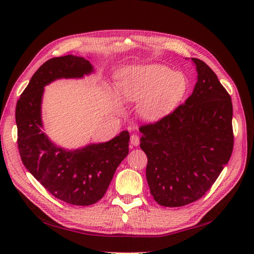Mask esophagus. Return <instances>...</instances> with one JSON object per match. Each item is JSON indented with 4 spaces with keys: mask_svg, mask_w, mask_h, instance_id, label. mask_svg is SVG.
<instances>
[{
    "mask_svg": "<svg viewBox=\"0 0 254 254\" xmlns=\"http://www.w3.org/2000/svg\"><path fill=\"white\" fill-rule=\"evenodd\" d=\"M130 143H131V145L133 146H137L140 144V137L137 134H132L131 136H130Z\"/></svg>",
    "mask_w": 254,
    "mask_h": 254,
    "instance_id": "1",
    "label": "esophagus"
}]
</instances>
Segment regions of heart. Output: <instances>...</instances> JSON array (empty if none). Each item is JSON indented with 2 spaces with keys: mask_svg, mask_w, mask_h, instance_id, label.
I'll return each instance as SVG.
<instances>
[{
  "mask_svg": "<svg viewBox=\"0 0 254 254\" xmlns=\"http://www.w3.org/2000/svg\"><path fill=\"white\" fill-rule=\"evenodd\" d=\"M188 79L162 64L126 66L117 74L115 91L124 103H137L140 118L155 122L170 114L188 91Z\"/></svg>",
  "mask_w": 254,
  "mask_h": 254,
  "instance_id": "1",
  "label": "heart"
}]
</instances>
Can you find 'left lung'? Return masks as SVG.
Here are the masks:
<instances>
[{"mask_svg":"<svg viewBox=\"0 0 254 254\" xmlns=\"http://www.w3.org/2000/svg\"><path fill=\"white\" fill-rule=\"evenodd\" d=\"M198 80L184 104L140 127L150 194L163 206H182L211 189L232 155L231 96L202 60L191 58Z\"/></svg>","mask_w":254,"mask_h":254,"instance_id":"8db88e82","label":"left lung"}]
</instances>
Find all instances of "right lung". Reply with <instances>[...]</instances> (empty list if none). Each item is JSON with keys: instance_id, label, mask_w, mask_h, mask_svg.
Listing matches in <instances>:
<instances>
[{"instance_id": "right-lung-1", "label": "right lung", "mask_w": 254, "mask_h": 254, "mask_svg": "<svg viewBox=\"0 0 254 254\" xmlns=\"http://www.w3.org/2000/svg\"><path fill=\"white\" fill-rule=\"evenodd\" d=\"M93 72L90 61L66 55L52 58L38 68L16 107L18 148L23 164L59 200L90 205L104 197L118 166L129 152L128 131L106 143L65 150L42 131L44 86L59 78H80Z\"/></svg>"}]
</instances>
